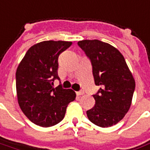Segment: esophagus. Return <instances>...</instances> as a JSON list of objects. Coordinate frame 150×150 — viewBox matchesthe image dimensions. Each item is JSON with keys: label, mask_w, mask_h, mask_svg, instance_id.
I'll return each instance as SVG.
<instances>
[{"label": "esophagus", "mask_w": 150, "mask_h": 150, "mask_svg": "<svg viewBox=\"0 0 150 150\" xmlns=\"http://www.w3.org/2000/svg\"><path fill=\"white\" fill-rule=\"evenodd\" d=\"M84 93H84V91L76 92V95H77V96H81V95H83Z\"/></svg>", "instance_id": "1"}]
</instances>
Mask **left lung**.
Segmentation results:
<instances>
[{
    "label": "left lung",
    "mask_w": 150,
    "mask_h": 150,
    "mask_svg": "<svg viewBox=\"0 0 150 150\" xmlns=\"http://www.w3.org/2000/svg\"><path fill=\"white\" fill-rule=\"evenodd\" d=\"M90 59L96 86L94 106L88 110L89 121L98 126H112L121 121L130 108L135 80L124 57L115 47L98 40L77 42Z\"/></svg>",
    "instance_id": "left-lung-1"
}]
</instances>
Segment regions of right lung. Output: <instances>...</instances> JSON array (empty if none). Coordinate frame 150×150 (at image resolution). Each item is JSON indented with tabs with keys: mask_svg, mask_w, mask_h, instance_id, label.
<instances>
[{
	"mask_svg": "<svg viewBox=\"0 0 150 150\" xmlns=\"http://www.w3.org/2000/svg\"><path fill=\"white\" fill-rule=\"evenodd\" d=\"M71 41L45 40L33 45L20 62L16 73L17 101L30 121L41 127H50L63 120L69 103L76 93L53 81L57 74L58 57Z\"/></svg>",
	"mask_w": 150,
	"mask_h": 150,
	"instance_id": "right-lung-1",
	"label": "right lung"
}]
</instances>
